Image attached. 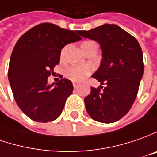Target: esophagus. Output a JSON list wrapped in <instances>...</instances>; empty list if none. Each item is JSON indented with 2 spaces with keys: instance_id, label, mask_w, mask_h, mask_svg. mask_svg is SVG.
Segmentation results:
<instances>
[{
  "instance_id": "34e87169",
  "label": "esophagus",
  "mask_w": 157,
  "mask_h": 157,
  "mask_svg": "<svg viewBox=\"0 0 157 157\" xmlns=\"http://www.w3.org/2000/svg\"><path fill=\"white\" fill-rule=\"evenodd\" d=\"M73 86H74V89H77V88H78L79 84L76 83V82H73Z\"/></svg>"
}]
</instances>
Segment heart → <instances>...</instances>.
I'll list each match as a JSON object with an SVG mask.
<instances>
[{"label":"heart","mask_w":157,"mask_h":157,"mask_svg":"<svg viewBox=\"0 0 157 157\" xmlns=\"http://www.w3.org/2000/svg\"><path fill=\"white\" fill-rule=\"evenodd\" d=\"M86 42V41H84ZM91 69L89 66H81V65H73L67 68L66 75L67 77L72 80L74 82H80L82 81L87 75L90 74Z\"/></svg>","instance_id":"b5f03b06"}]
</instances>
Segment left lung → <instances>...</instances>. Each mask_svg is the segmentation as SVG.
<instances>
[{"instance_id":"8db88e82","label":"left lung","mask_w":157,"mask_h":157,"mask_svg":"<svg viewBox=\"0 0 157 157\" xmlns=\"http://www.w3.org/2000/svg\"><path fill=\"white\" fill-rule=\"evenodd\" d=\"M77 33L97 41L101 50L100 66L92 75L101 85L98 89L91 88L90 94L84 98L86 110L97 122H116L128 112L137 95L143 75L140 44L135 37L115 24H103ZM104 83L106 86L103 88Z\"/></svg>"}]
</instances>
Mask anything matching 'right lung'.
<instances>
[{
  "instance_id": "right-lung-1",
  "label": "right lung",
  "mask_w": 157,
  "mask_h": 157,
  "mask_svg": "<svg viewBox=\"0 0 157 157\" xmlns=\"http://www.w3.org/2000/svg\"><path fill=\"white\" fill-rule=\"evenodd\" d=\"M81 40L77 31L41 23L16 42L9 61L8 81L17 105L33 121L52 122L62 114L73 84L66 78L48 84V77L59 64L63 47Z\"/></svg>"
}]
</instances>
